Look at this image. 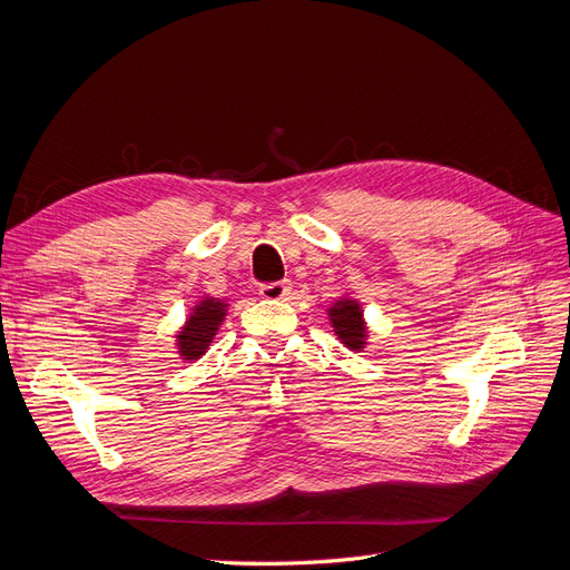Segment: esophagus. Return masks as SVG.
<instances>
[{
  "mask_svg": "<svg viewBox=\"0 0 570 570\" xmlns=\"http://www.w3.org/2000/svg\"><path fill=\"white\" fill-rule=\"evenodd\" d=\"M289 292H292V283L289 281H281V283H266V285H262V289H258V295H262L264 299L278 302V299H287Z\"/></svg>",
  "mask_w": 570,
  "mask_h": 570,
  "instance_id": "obj_1",
  "label": "esophagus"
}]
</instances>
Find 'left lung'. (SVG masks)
Returning a JSON list of instances; mask_svg holds the SVG:
<instances>
[{
  "mask_svg": "<svg viewBox=\"0 0 570 570\" xmlns=\"http://www.w3.org/2000/svg\"><path fill=\"white\" fill-rule=\"evenodd\" d=\"M327 318H331L333 333L344 347L352 352H361L368 344V327L364 321V308L350 295L335 299L327 308Z\"/></svg>",
  "mask_w": 570,
  "mask_h": 570,
  "instance_id": "left-lung-1",
  "label": "left lung"
}]
</instances>
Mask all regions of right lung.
Returning a JSON list of instances; mask_svg holds the SVG:
<instances>
[{
  "label": "right lung",
  "instance_id": "right-lung-1",
  "mask_svg": "<svg viewBox=\"0 0 570 570\" xmlns=\"http://www.w3.org/2000/svg\"><path fill=\"white\" fill-rule=\"evenodd\" d=\"M228 316V304L216 297H202L176 335L183 361H197L209 350L220 323Z\"/></svg>",
  "mask_w": 570,
  "mask_h": 570
}]
</instances>
